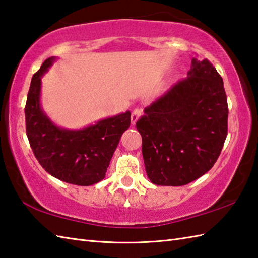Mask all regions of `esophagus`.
<instances>
[{
	"instance_id": "1",
	"label": "esophagus",
	"mask_w": 258,
	"mask_h": 258,
	"mask_svg": "<svg viewBox=\"0 0 258 258\" xmlns=\"http://www.w3.org/2000/svg\"><path fill=\"white\" fill-rule=\"evenodd\" d=\"M142 114V111L140 108H134L133 112H132V115H131V120H132V124L135 125L136 122H138V119L140 118Z\"/></svg>"
}]
</instances>
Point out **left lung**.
<instances>
[{
    "mask_svg": "<svg viewBox=\"0 0 258 258\" xmlns=\"http://www.w3.org/2000/svg\"><path fill=\"white\" fill-rule=\"evenodd\" d=\"M223 79L208 59H191L187 78L145 107L136 128L155 185L182 186L213 167L227 135Z\"/></svg>",
    "mask_w": 258,
    "mask_h": 258,
    "instance_id": "1",
    "label": "left lung"
}]
</instances>
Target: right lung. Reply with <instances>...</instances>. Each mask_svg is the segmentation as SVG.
<instances>
[{
  "label": "right lung",
  "mask_w": 258,
  "mask_h": 258,
  "mask_svg": "<svg viewBox=\"0 0 258 258\" xmlns=\"http://www.w3.org/2000/svg\"><path fill=\"white\" fill-rule=\"evenodd\" d=\"M56 58L45 59L32 78L25 105L27 139L36 160L48 174L65 183L90 186L105 177L120 136L130 127L131 112L80 130L59 127L41 104L42 76Z\"/></svg>",
  "instance_id": "right-lung-1"
}]
</instances>
